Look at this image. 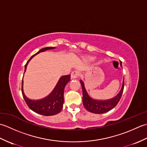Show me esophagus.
Returning a JSON list of instances; mask_svg holds the SVG:
<instances>
[{
  "instance_id": "34e87169",
  "label": "esophagus",
  "mask_w": 147,
  "mask_h": 147,
  "mask_svg": "<svg viewBox=\"0 0 147 147\" xmlns=\"http://www.w3.org/2000/svg\"><path fill=\"white\" fill-rule=\"evenodd\" d=\"M79 76V73L78 71H73L72 72L71 74V79H76Z\"/></svg>"
}]
</instances>
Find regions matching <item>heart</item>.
<instances>
[{
    "mask_svg": "<svg viewBox=\"0 0 147 147\" xmlns=\"http://www.w3.org/2000/svg\"><path fill=\"white\" fill-rule=\"evenodd\" d=\"M82 59L83 61L85 62H90L92 61V57L91 56H89V55H83L82 56Z\"/></svg>",
    "mask_w": 147,
    "mask_h": 147,
    "instance_id": "1",
    "label": "heart"
}]
</instances>
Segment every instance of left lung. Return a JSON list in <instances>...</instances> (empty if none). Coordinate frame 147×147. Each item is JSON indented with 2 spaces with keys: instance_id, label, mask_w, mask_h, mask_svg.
I'll list each match as a JSON object with an SVG mask.
<instances>
[{
  "instance_id": "obj_1",
  "label": "left lung",
  "mask_w": 147,
  "mask_h": 147,
  "mask_svg": "<svg viewBox=\"0 0 147 147\" xmlns=\"http://www.w3.org/2000/svg\"><path fill=\"white\" fill-rule=\"evenodd\" d=\"M121 62L120 61L121 66L122 65ZM82 87L83 91V104L84 107H85L87 111L94 114H103L105 113L111 109L114 108L119 101L120 100L121 97L123 94V90H124V81L123 78V85L116 96L111 99L108 100H96L92 98L90 96L85 86V83L82 80H80Z\"/></svg>"
}]
</instances>
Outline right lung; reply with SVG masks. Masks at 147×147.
<instances>
[{
    "instance_id": "add662e5",
    "label": "right lung",
    "mask_w": 147,
    "mask_h": 147,
    "mask_svg": "<svg viewBox=\"0 0 147 147\" xmlns=\"http://www.w3.org/2000/svg\"><path fill=\"white\" fill-rule=\"evenodd\" d=\"M55 49L53 47H45L36 53L35 55H32V57L27 62L25 66H24V73L26 71L27 65L29 62L32 60V59L36 55L40 54V52H45L47 50H52ZM71 79L70 74L69 75H65L61 76L59 78L57 83L56 84L54 88L53 89L51 93H50L45 97L38 99V100H32L26 96L24 94L23 90V80H22V94H23V98L25 100L27 105L29 108L34 111L36 113L41 114L43 115H54L59 113L62 109L64 104V90L66 84L69 82Z\"/></svg>"
}]
</instances>
